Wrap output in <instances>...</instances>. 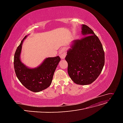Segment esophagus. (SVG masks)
Instances as JSON below:
<instances>
[{
    "label": "esophagus",
    "instance_id": "esophagus-1",
    "mask_svg": "<svg viewBox=\"0 0 123 123\" xmlns=\"http://www.w3.org/2000/svg\"><path fill=\"white\" fill-rule=\"evenodd\" d=\"M66 50L65 48H62V49H61V50L59 51V56H60V57L62 59H64L65 56H66Z\"/></svg>",
    "mask_w": 123,
    "mask_h": 123
}]
</instances>
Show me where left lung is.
Listing matches in <instances>:
<instances>
[{"label":"left lung","mask_w":123,"mask_h":123,"mask_svg":"<svg viewBox=\"0 0 123 123\" xmlns=\"http://www.w3.org/2000/svg\"><path fill=\"white\" fill-rule=\"evenodd\" d=\"M81 28L84 36L73 41L65 59L71 79L76 84L86 85L93 82L101 73L105 64V53L92 30L85 25Z\"/></svg>","instance_id":"8db88e82"}]
</instances>
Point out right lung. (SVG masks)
Returning a JSON list of instances; mask_svg holds the SVG:
<instances>
[{"mask_svg": "<svg viewBox=\"0 0 123 123\" xmlns=\"http://www.w3.org/2000/svg\"><path fill=\"white\" fill-rule=\"evenodd\" d=\"M25 36L17 48L14 54V70L18 80L28 90L38 92L49 87L52 81L56 68L61 61L58 56L48 57L38 67L30 69L20 61L22 44Z\"/></svg>", "mask_w": 123, "mask_h": 123, "instance_id": "obj_1", "label": "right lung"}]
</instances>
